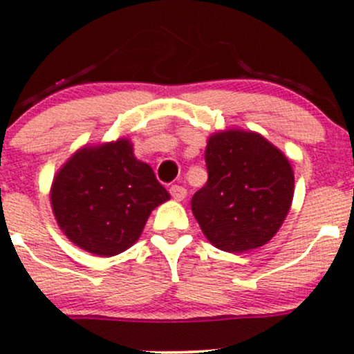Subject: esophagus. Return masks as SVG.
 Here are the masks:
<instances>
[{"label":"esophagus","instance_id":"obj_1","mask_svg":"<svg viewBox=\"0 0 354 354\" xmlns=\"http://www.w3.org/2000/svg\"><path fill=\"white\" fill-rule=\"evenodd\" d=\"M169 193L174 200L181 202V200H185V196H187V188L180 187V185H173V187L169 188Z\"/></svg>","mask_w":354,"mask_h":354}]
</instances>
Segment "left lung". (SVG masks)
I'll list each match as a JSON object with an SVG mask.
<instances>
[{"label": "left lung", "mask_w": 354, "mask_h": 354, "mask_svg": "<svg viewBox=\"0 0 354 354\" xmlns=\"http://www.w3.org/2000/svg\"><path fill=\"white\" fill-rule=\"evenodd\" d=\"M208 180L192 212L215 248L244 252L266 244L283 224L293 198V171L263 136L225 130L205 149Z\"/></svg>", "instance_id": "1"}]
</instances>
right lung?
<instances>
[{"label": "right lung", "instance_id": "right-lung-1", "mask_svg": "<svg viewBox=\"0 0 354 354\" xmlns=\"http://www.w3.org/2000/svg\"><path fill=\"white\" fill-rule=\"evenodd\" d=\"M169 198L152 167L125 139L83 147L61 167L50 189L59 227L74 244L115 256L136 243L149 215Z\"/></svg>", "mask_w": 354, "mask_h": 354}]
</instances>
